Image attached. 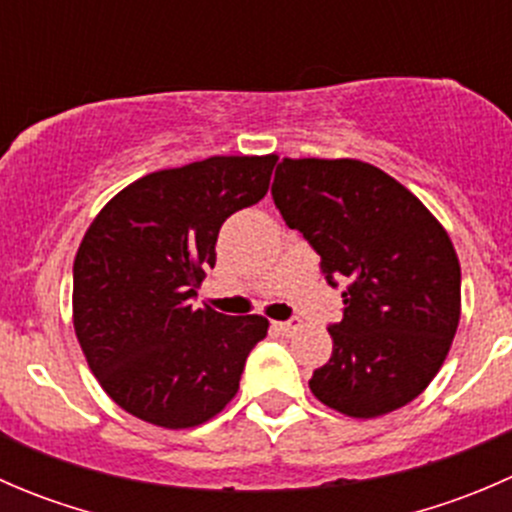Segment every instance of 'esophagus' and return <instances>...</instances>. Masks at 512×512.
Returning <instances> with one entry per match:
<instances>
[{"mask_svg": "<svg viewBox=\"0 0 512 512\" xmlns=\"http://www.w3.org/2000/svg\"><path fill=\"white\" fill-rule=\"evenodd\" d=\"M272 327H275V332H280V334H285V337H289V334L297 332L299 322H275Z\"/></svg>", "mask_w": 512, "mask_h": 512, "instance_id": "esophagus-1", "label": "esophagus"}]
</instances>
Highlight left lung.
<instances>
[{"mask_svg": "<svg viewBox=\"0 0 512 512\" xmlns=\"http://www.w3.org/2000/svg\"><path fill=\"white\" fill-rule=\"evenodd\" d=\"M272 198L319 252L329 285L349 282L312 394L349 418L411 404L461 322V265L446 227L399 180L354 158H282Z\"/></svg>", "mask_w": 512, "mask_h": 512, "instance_id": "obj_1", "label": "left lung"}]
</instances>
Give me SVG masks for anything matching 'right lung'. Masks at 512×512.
Returning <instances> with one entry per match:
<instances>
[{
	"label": "right lung",
	"mask_w": 512,
	"mask_h": 512,
	"mask_svg": "<svg viewBox=\"0 0 512 512\" xmlns=\"http://www.w3.org/2000/svg\"><path fill=\"white\" fill-rule=\"evenodd\" d=\"M277 156H213L156 170L113 195L74 260V332L101 389L141 421L193 428L235 399L260 314L190 299L215 265L218 232L270 188Z\"/></svg>",
	"instance_id": "add662e5"
}]
</instances>
